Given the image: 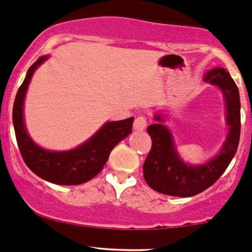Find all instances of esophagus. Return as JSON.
I'll list each match as a JSON object with an SVG mask.
<instances>
[{
  "label": "esophagus",
  "mask_w": 252,
  "mask_h": 252,
  "mask_svg": "<svg viewBox=\"0 0 252 252\" xmlns=\"http://www.w3.org/2000/svg\"><path fill=\"white\" fill-rule=\"evenodd\" d=\"M147 126V120H146L145 116H139L137 118H135L134 121V129L137 131L143 130Z\"/></svg>",
  "instance_id": "34e87169"
}]
</instances>
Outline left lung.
<instances>
[{
  "mask_svg": "<svg viewBox=\"0 0 252 252\" xmlns=\"http://www.w3.org/2000/svg\"><path fill=\"white\" fill-rule=\"evenodd\" d=\"M203 80L218 86L222 92L226 106L228 132L218 156L208 162L190 165L179 157L170 129L161 115H156L157 123L147 131L152 148L143 164V177L147 184L158 192L178 197H190L208 189L219 179L233 159L240 136L239 91L229 73L223 68H214L204 74Z\"/></svg>",
  "mask_w": 252,
  "mask_h": 252,
  "instance_id": "obj_1",
  "label": "left lung"
}]
</instances>
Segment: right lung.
<instances>
[{
	"instance_id": "right-lung-1",
	"label": "right lung",
	"mask_w": 252,
	"mask_h": 252,
	"mask_svg": "<svg viewBox=\"0 0 252 252\" xmlns=\"http://www.w3.org/2000/svg\"><path fill=\"white\" fill-rule=\"evenodd\" d=\"M48 57L41 56L33 63L16 93L13 106V124L19 149L30 170L50 183L60 185L86 183L103 170L113 147L131 134L134 117L106 122L90 140L70 151L55 152L39 147L31 139L25 126L24 101L33 73Z\"/></svg>"
}]
</instances>
